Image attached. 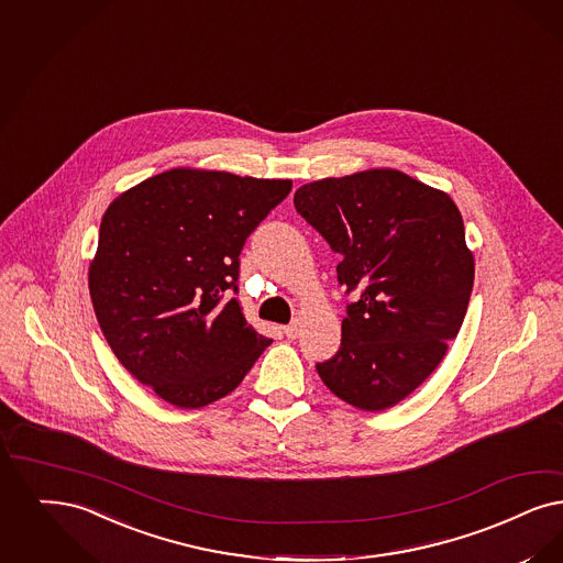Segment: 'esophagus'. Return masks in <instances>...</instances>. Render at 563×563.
<instances>
[{
	"label": "esophagus",
	"mask_w": 563,
	"mask_h": 563,
	"mask_svg": "<svg viewBox=\"0 0 563 563\" xmlns=\"http://www.w3.org/2000/svg\"><path fill=\"white\" fill-rule=\"evenodd\" d=\"M283 331H285V335L289 339H297L299 335V322L295 320L291 324H287V327H283Z\"/></svg>",
	"instance_id": "esophagus-1"
}]
</instances>
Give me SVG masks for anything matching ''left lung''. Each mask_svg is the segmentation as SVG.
Wrapping results in <instances>:
<instances>
[{
  "label": "left lung",
  "mask_w": 563,
  "mask_h": 563,
  "mask_svg": "<svg viewBox=\"0 0 563 563\" xmlns=\"http://www.w3.org/2000/svg\"><path fill=\"white\" fill-rule=\"evenodd\" d=\"M297 213L341 255V345L316 362L347 405L385 410L428 379L456 338L473 289V255L449 195L396 169L301 186Z\"/></svg>",
  "instance_id": "1"
}]
</instances>
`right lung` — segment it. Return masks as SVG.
<instances>
[{
	"label": "right lung",
	"mask_w": 563,
	"mask_h": 563,
	"mask_svg": "<svg viewBox=\"0 0 563 563\" xmlns=\"http://www.w3.org/2000/svg\"><path fill=\"white\" fill-rule=\"evenodd\" d=\"M289 192V180L172 169L107 209L90 266L93 312L114 356L165 402L224 398L271 345L236 299L239 255Z\"/></svg>",
	"instance_id": "obj_1"
}]
</instances>
